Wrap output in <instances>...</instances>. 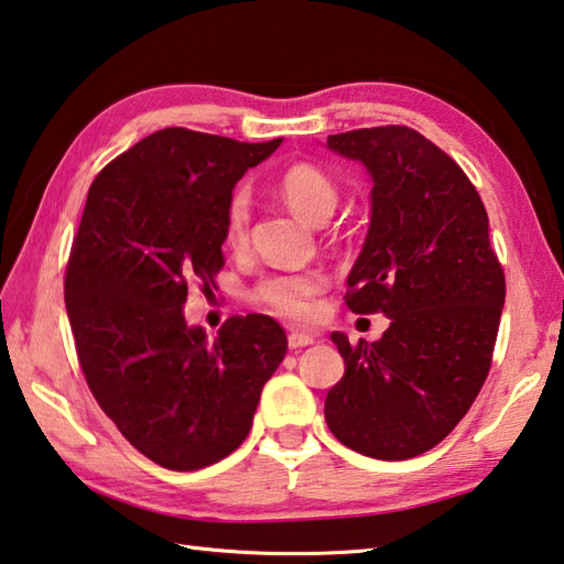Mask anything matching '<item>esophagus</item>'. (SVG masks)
<instances>
[{"label": "esophagus", "instance_id": "obj_1", "mask_svg": "<svg viewBox=\"0 0 564 564\" xmlns=\"http://www.w3.org/2000/svg\"><path fill=\"white\" fill-rule=\"evenodd\" d=\"M308 345H313V335L299 333V330H293L289 335V347H291V350H299V347H308Z\"/></svg>", "mask_w": 564, "mask_h": 564}]
</instances>
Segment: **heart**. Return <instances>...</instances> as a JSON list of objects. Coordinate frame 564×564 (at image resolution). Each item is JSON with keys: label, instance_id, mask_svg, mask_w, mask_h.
I'll list each match as a JSON object with an SVG mask.
<instances>
[{"label": "heart", "instance_id": "1", "mask_svg": "<svg viewBox=\"0 0 564 564\" xmlns=\"http://www.w3.org/2000/svg\"><path fill=\"white\" fill-rule=\"evenodd\" d=\"M281 199L303 221L323 224L337 207V187L321 167L299 162L283 172L279 180ZM249 234V197L243 192L229 199L224 214V243L239 249ZM323 291V279L317 273H279L256 285V301L275 315L289 321H303L311 313V303Z\"/></svg>", "mask_w": 564, "mask_h": 564}]
</instances>
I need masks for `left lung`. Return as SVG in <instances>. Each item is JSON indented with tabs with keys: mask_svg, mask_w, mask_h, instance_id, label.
Returning <instances> with one entry per match:
<instances>
[{
	"mask_svg": "<svg viewBox=\"0 0 564 564\" xmlns=\"http://www.w3.org/2000/svg\"><path fill=\"white\" fill-rule=\"evenodd\" d=\"M370 175V229L347 275V308L384 313L380 340H330L345 375L325 422L352 452L404 460L434 448L474 404L490 370L506 279L474 184L404 126L327 138Z\"/></svg>",
	"mask_w": 564,
	"mask_h": 564,
	"instance_id": "1",
	"label": "left lung"
}]
</instances>
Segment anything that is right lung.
Instances as JSON below:
<instances>
[{
    "instance_id": "add662e5",
    "label": "right lung",
    "mask_w": 564,
    "mask_h": 564,
    "mask_svg": "<svg viewBox=\"0 0 564 564\" xmlns=\"http://www.w3.org/2000/svg\"><path fill=\"white\" fill-rule=\"evenodd\" d=\"M281 142L165 128L88 189L64 285L80 370L120 434L162 468L197 470L237 452L289 350L261 313L229 317L217 337L184 321L187 285L207 289L224 265L234 184Z\"/></svg>"
}]
</instances>
